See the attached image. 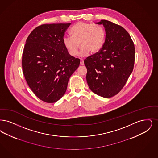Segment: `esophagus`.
<instances>
[{
	"instance_id": "esophagus-1",
	"label": "esophagus",
	"mask_w": 158,
	"mask_h": 158,
	"mask_svg": "<svg viewBox=\"0 0 158 158\" xmlns=\"http://www.w3.org/2000/svg\"><path fill=\"white\" fill-rule=\"evenodd\" d=\"M84 64V60H82V59H81V60H80V65H83Z\"/></svg>"
}]
</instances>
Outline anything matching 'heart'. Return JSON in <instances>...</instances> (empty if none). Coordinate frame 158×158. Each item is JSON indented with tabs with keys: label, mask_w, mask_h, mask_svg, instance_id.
Wrapping results in <instances>:
<instances>
[{
	"label": "heart",
	"mask_w": 158,
	"mask_h": 158,
	"mask_svg": "<svg viewBox=\"0 0 158 158\" xmlns=\"http://www.w3.org/2000/svg\"><path fill=\"white\" fill-rule=\"evenodd\" d=\"M71 36L63 38V44L69 54L75 56L78 54L80 45L82 47L80 55L84 56L90 52H99L104 44L105 31L100 25L78 22L70 30Z\"/></svg>",
	"instance_id": "obj_1"
}]
</instances>
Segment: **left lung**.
Wrapping results in <instances>:
<instances>
[{"label":"left lung","mask_w":158,"mask_h":158,"mask_svg":"<svg viewBox=\"0 0 158 158\" xmlns=\"http://www.w3.org/2000/svg\"><path fill=\"white\" fill-rule=\"evenodd\" d=\"M96 23L103 25L106 39L102 49L84 60L86 79L93 93L110 98L123 89L132 73L135 46L130 35L121 26L107 20Z\"/></svg>","instance_id":"obj_1"}]
</instances>
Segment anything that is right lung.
I'll use <instances>...</instances> for the list:
<instances>
[{
	"mask_svg": "<svg viewBox=\"0 0 158 158\" xmlns=\"http://www.w3.org/2000/svg\"><path fill=\"white\" fill-rule=\"evenodd\" d=\"M70 25L36 27L23 49L22 65L25 80L35 94L47 103H55L64 95L70 77L80 65V59L69 55L63 44Z\"/></svg>",
	"mask_w": 158,
	"mask_h": 158,
	"instance_id": "right-lung-1",
	"label": "right lung"
}]
</instances>
